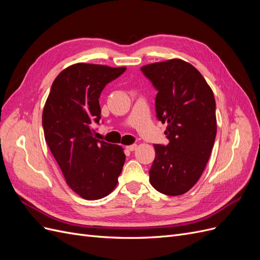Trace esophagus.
<instances>
[{"mask_svg": "<svg viewBox=\"0 0 260 260\" xmlns=\"http://www.w3.org/2000/svg\"><path fill=\"white\" fill-rule=\"evenodd\" d=\"M137 147H138V145H137V144H131V145L125 146V148H127L128 151H130V152H132V151H136Z\"/></svg>", "mask_w": 260, "mask_h": 260, "instance_id": "1", "label": "esophagus"}]
</instances>
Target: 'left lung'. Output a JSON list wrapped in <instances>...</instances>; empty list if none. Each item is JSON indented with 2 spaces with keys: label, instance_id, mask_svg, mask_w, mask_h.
Masks as SVG:
<instances>
[{
  "label": "left lung",
  "instance_id": "8db88e82",
  "mask_svg": "<svg viewBox=\"0 0 260 260\" xmlns=\"http://www.w3.org/2000/svg\"><path fill=\"white\" fill-rule=\"evenodd\" d=\"M157 94L156 117L167 123V145L154 144L149 181L169 196L186 193L205 169L217 133L216 102L198 69L182 59L141 67Z\"/></svg>",
  "mask_w": 260,
  "mask_h": 260
}]
</instances>
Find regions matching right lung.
<instances>
[{
    "label": "right lung",
    "mask_w": 260,
    "mask_h": 260,
    "mask_svg": "<svg viewBox=\"0 0 260 260\" xmlns=\"http://www.w3.org/2000/svg\"><path fill=\"white\" fill-rule=\"evenodd\" d=\"M124 72L84 62L69 66L54 80L43 109L46 143L69 187L84 200L105 198L121 174L122 147L94 138L93 125L100 123L102 91Z\"/></svg>",
    "instance_id": "add662e5"
}]
</instances>
